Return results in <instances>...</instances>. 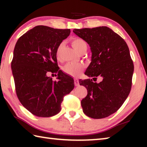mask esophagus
<instances>
[{"instance_id":"1","label":"esophagus","mask_w":147,"mask_h":147,"mask_svg":"<svg viewBox=\"0 0 147 147\" xmlns=\"http://www.w3.org/2000/svg\"><path fill=\"white\" fill-rule=\"evenodd\" d=\"M74 86H78L79 84H80L78 80L77 79V78H74Z\"/></svg>"}]
</instances>
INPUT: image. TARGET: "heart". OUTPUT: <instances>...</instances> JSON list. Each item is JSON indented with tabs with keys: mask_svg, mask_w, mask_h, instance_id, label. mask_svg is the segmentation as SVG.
I'll list each match as a JSON object with an SVG mask.
<instances>
[{
	"mask_svg": "<svg viewBox=\"0 0 147 147\" xmlns=\"http://www.w3.org/2000/svg\"><path fill=\"white\" fill-rule=\"evenodd\" d=\"M71 44L73 48L77 52L80 53L82 51H86L87 49V43L86 41L80 38H74L72 39ZM63 47V43H61L58 45V48L56 51V56L58 60L61 59V51ZM85 68V65L82 63H75V62H71V63H67L65 65L63 66V71L67 75L71 76L76 77L78 76L82 73V72Z\"/></svg>",
	"mask_w": 147,
	"mask_h": 147,
	"instance_id": "obj_1",
	"label": "heart"
}]
</instances>
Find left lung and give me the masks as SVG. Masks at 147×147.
<instances>
[{"label":"left lung","mask_w":147,"mask_h":147,"mask_svg":"<svg viewBox=\"0 0 147 147\" xmlns=\"http://www.w3.org/2000/svg\"><path fill=\"white\" fill-rule=\"evenodd\" d=\"M73 32L91 47V62L85 74L102 78L80 80L88 94L81 101L84 113L93 119H103L116 112L128 97L131 88L134 63L128 47L121 37L107 26L74 29Z\"/></svg>","instance_id":"1"}]
</instances>
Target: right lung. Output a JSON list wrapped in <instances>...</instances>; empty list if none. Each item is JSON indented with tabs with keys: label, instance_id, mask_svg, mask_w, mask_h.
Wrapping results in <instances>:
<instances>
[{
	"label": "right lung",
	"instance_id": "right-lung-1",
	"mask_svg": "<svg viewBox=\"0 0 147 147\" xmlns=\"http://www.w3.org/2000/svg\"><path fill=\"white\" fill-rule=\"evenodd\" d=\"M70 33V29L37 26L16 44L11 67L16 94L22 105L34 115H56L64 96L74 88L73 78L59 70L56 56L58 45ZM49 73L56 74L59 81L47 77Z\"/></svg>",
	"mask_w": 147,
	"mask_h": 147
}]
</instances>
